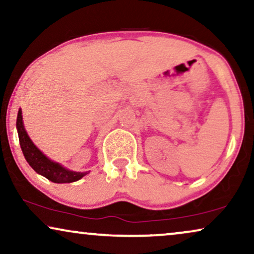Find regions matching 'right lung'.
Returning a JSON list of instances; mask_svg holds the SVG:
<instances>
[{"instance_id":"right-lung-1","label":"right lung","mask_w":254,"mask_h":254,"mask_svg":"<svg viewBox=\"0 0 254 254\" xmlns=\"http://www.w3.org/2000/svg\"><path fill=\"white\" fill-rule=\"evenodd\" d=\"M17 130H18V137H19V144L22 148V151L25 159L29 163L31 168L34 171L40 173L41 176L46 177L48 180L53 183H72L77 182L88 175V172H74L69 171V170L64 169L59 163L52 162L48 159L36 145L33 142L30 140L29 135H27L25 128L23 125V117L22 111H18V116H17Z\"/></svg>"}]
</instances>
